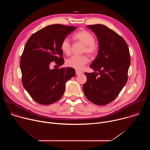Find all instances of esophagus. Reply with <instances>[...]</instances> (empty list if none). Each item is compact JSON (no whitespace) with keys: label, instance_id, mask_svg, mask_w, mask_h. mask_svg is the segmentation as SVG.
I'll list each match as a JSON object with an SVG mask.
<instances>
[{"label":"esophagus","instance_id":"obj_1","mask_svg":"<svg viewBox=\"0 0 150 150\" xmlns=\"http://www.w3.org/2000/svg\"><path fill=\"white\" fill-rule=\"evenodd\" d=\"M82 74V72L80 71H78V70H76V75H79Z\"/></svg>","mask_w":150,"mask_h":150}]
</instances>
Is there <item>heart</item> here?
Listing matches in <instances>:
<instances>
[{
    "instance_id": "b5f03b06",
    "label": "heart",
    "mask_w": 150,
    "mask_h": 150,
    "mask_svg": "<svg viewBox=\"0 0 150 150\" xmlns=\"http://www.w3.org/2000/svg\"><path fill=\"white\" fill-rule=\"evenodd\" d=\"M74 37L82 42L85 45V49L87 53L90 54H94L97 52L98 47L94 43V37L90 32L82 30L74 34ZM62 51L67 54L71 52V41L68 37L64 38L60 44ZM89 59L86 55H73L67 60V65L69 67L76 69H81L88 62Z\"/></svg>"
}]
</instances>
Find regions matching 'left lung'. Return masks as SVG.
<instances>
[{"mask_svg":"<svg viewBox=\"0 0 150 150\" xmlns=\"http://www.w3.org/2000/svg\"><path fill=\"white\" fill-rule=\"evenodd\" d=\"M87 28L97 36L98 51L90 66L94 72L85 73L87 80L83 91L91 103L104 105L117 97L127 81L129 50L125 40L105 25L95 24Z\"/></svg>","mask_w":150,"mask_h":150,"instance_id":"8db88e82","label":"left lung"}]
</instances>
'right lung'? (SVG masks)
Here are the masks:
<instances>
[{
	"instance_id": "add662e5",
	"label": "right lung",
	"mask_w": 150,
	"mask_h": 150,
	"mask_svg": "<svg viewBox=\"0 0 150 150\" xmlns=\"http://www.w3.org/2000/svg\"><path fill=\"white\" fill-rule=\"evenodd\" d=\"M76 29L53 24L35 33L27 41L20 61L22 82L37 103L49 105L58 101L65 92L66 82L75 75L72 68L51 69L50 65L53 62L59 66L64 63L60 44Z\"/></svg>"
}]
</instances>
